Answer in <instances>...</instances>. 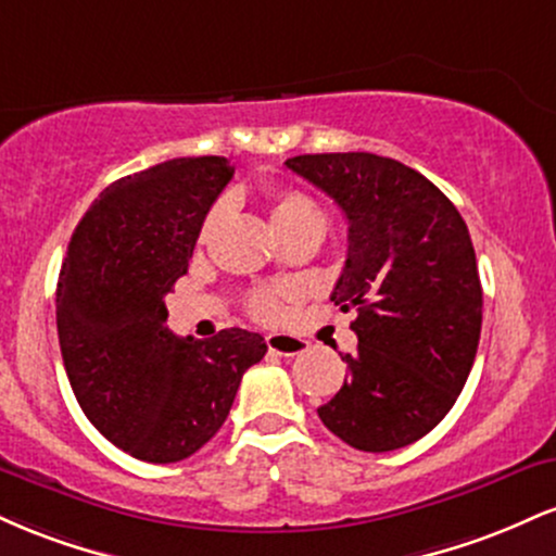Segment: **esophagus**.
Returning <instances> with one entry per match:
<instances>
[{
  "label": "esophagus",
  "mask_w": 556,
  "mask_h": 556,
  "mask_svg": "<svg viewBox=\"0 0 556 556\" xmlns=\"http://www.w3.org/2000/svg\"><path fill=\"white\" fill-rule=\"evenodd\" d=\"M266 348H269L271 353L285 355V358H292V355H303L305 350H308V342L300 340V337H292V334H269L266 337Z\"/></svg>",
  "instance_id": "1"
}]
</instances>
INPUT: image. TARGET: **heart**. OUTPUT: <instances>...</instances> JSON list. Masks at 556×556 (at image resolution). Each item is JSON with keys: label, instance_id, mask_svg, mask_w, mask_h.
Returning <instances> with one entry per match:
<instances>
[{"label": "heart", "instance_id": "1", "mask_svg": "<svg viewBox=\"0 0 556 556\" xmlns=\"http://www.w3.org/2000/svg\"><path fill=\"white\" fill-rule=\"evenodd\" d=\"M266 212L274 232H285L292 227H321V212H318L316 201L305 195L303 190L292 188H271L266 190ZM216 225V212L206 216L201 227V238H206ZM248 311L258 318V321H274L279 316L277 295L271 290H253L248 295Z\"/></svg>", "mask_w": 556, "mask_h": 556}]
</instances>
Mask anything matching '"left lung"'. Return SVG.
I'll return each instance as SVG.
<instances>
[{"label": "left lung", "instance_id": "1", "mask_svg": "<svg viewBox=\"0 0 556 556\" xmlns=\"http://www.w3.org/2000/svg\"><path fill=\"white\" fill-rule=\"evenodd\" d=\"M287 167L334 198L348 261L331 300L355 308L358 350L324 426L363 452L418 442L455 405L473 368L483 292L470 232L442 190L394 159L303 154Z\"/></svg>", "mask_w": 556, "mask_h": 556}]
</instances>
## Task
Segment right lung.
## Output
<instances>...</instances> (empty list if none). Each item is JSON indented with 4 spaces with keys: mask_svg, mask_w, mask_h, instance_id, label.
Listing matches in <instances>:
<instances>
[{
    "mask_svg": "<svg viewBox=\"0 0 556 556\" xmlns=\"http://www.w3.org/2000/svg\"><path fill=\"white\" fill-rule=\"evenodd\" d=\"M225 156H188L112 182L70 238L56 334L83 413L146 463H177L222 429L264 337H175L164 298L188 271L203 219L232 177Z\"/></svg>",
    "mask_w": 556,
    "mask_h": 556,
    "instance_id": "right-lung-1",
    "label": "right lung"
}]
</instances>
